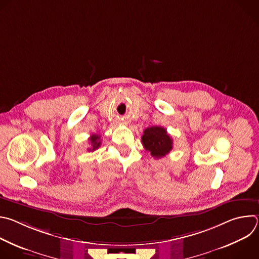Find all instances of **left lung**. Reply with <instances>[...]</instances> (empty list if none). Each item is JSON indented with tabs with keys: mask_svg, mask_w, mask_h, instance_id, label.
<instances>
[{
	"mask_svg": "<svg viewBox=\"0 0 259 259\" xmlns=\"http://www.w3.org/2000/svg\"><path fill=\"white\" fill-rule=\"evenodd\" d=\"M141 141L144 149L156 159L165 157L173 149L172 138L163 127L153 126L146 128L141 136Z\"/></svg>",
	"mask_w": 259,
	"mask_h": 259,
	"instance_id": "1",
	"label": "left lung"
}]
</instances>
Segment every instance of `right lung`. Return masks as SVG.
Masks as SVG:
<instances>
[{
    "mask_svg": "<svg viewBox=\"0 0 259 259\" xmlns=\"http://www.w3.org/2000/svg\"><path fill=\"white\" fill-rule=\"evenodd\" d=\"M89 144L91 145V149H89L90 152H94L95 150H97L101 144L100 136L97 135V134H92L89 138Z\"/></svg>",
    "mask_w": 259,
    "mask_h": 259,
    "instance_id": "add662e5",
    "label": "right lung"
}]
</instances>
